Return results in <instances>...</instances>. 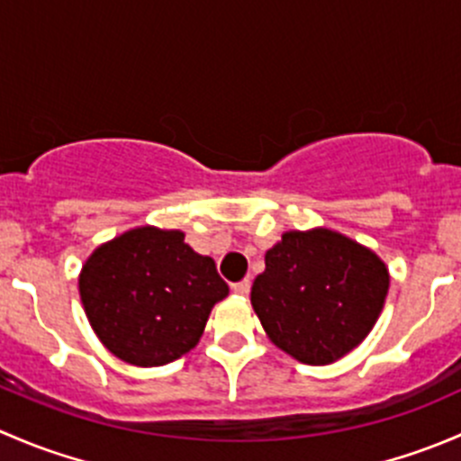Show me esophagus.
I'll return each instance as SVG.
<instances>
[{
  "instance_id": "34e87169",
  "label": "esophagus",
  "mask_w": 461,
  "mask_h": 461,
  "mask_svg": "<svg viewBox=\"0 0 461 461\" xmlns=\"http://www.w3.org/2000/svg\"><path fill=\"white\" fill-rule=\"evenodd\" d=\"M234 292L236 294H240V296H248L249 294V287H252V283H249V278H243V281H239V283H234Z\"/></svg>"
}]
</instances>
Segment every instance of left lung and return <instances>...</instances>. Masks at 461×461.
Wrapping results in <instances>:
<instances>
[{
	"mask_svg": "<svg viewBox=\"0 0 461 461\" xmlns=\"http://www.w3.org/2000/svg\"><path fill=\"white\" fill-rule=\"evenodd\" d=\"M390 276L373 249L339 231H285L254 278L252 308L274 346L328 366L355 350L384 310Z\"/></svg>",
	"mask_w": 461,
	"mask_h": 461,
	"instance_id": "1",
	"label": "left lung"
}]
</instances>
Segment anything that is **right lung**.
Masks as SVG:
<instances>
[{"mask_svg": "<svg viewBox=\"0 0 461 461\" xmlns=\"http://www.w3.org/2000/svg\"><path fill=\"white\" fill-rule=\"evenodd\" d=\"M230 294L213 258L178 230L136 227L100 245L80 272V299L106 350L131 366H165L201 341Z\"/></svg>", "mask_w": 461, "mask_h": 461, "instance_id": "1", "label": "right lung"}]
</instances>
